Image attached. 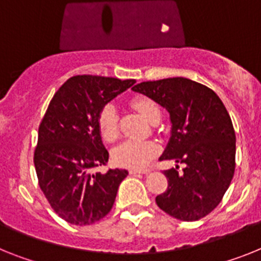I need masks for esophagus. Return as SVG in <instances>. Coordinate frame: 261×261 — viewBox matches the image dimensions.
I'll use <instances>...</instances> for the list:
<instances>
[{
    "label": "esophagus",
    "mask_w": 261,
    "mask_h": 261,
    "mask_svg": "<svg viewBox=\"0 0 261 261\" xmlns=\"http://www.w3.org/2000/svg\"><path fill=\"white\" fill-rule=\"evenodd\" d=\"M130 174L131 175H137V174L147 175V174H150V170H130Z\"/></svg>",
    "instance_id": "1"
}]
</instances>
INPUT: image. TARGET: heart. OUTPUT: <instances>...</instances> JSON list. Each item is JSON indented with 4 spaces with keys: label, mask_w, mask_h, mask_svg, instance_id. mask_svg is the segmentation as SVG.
<instances>
[{
    "label": "heart",
    "mask_w": 261,
    "mask_h": 261,
    "mask_svg": "<svg viewBox=\"0 0 261 261\" xmlns=\"http://www.w3.org/2000/svg\"><path fill=\"white\" fill-rule=\"evenodd\" d=\"M131 106L146 120L150 122L155 114H159V109L151 99L146 97H135L131 100ZM98 128L106 142H113L118 138V119L115 107L111 103L100 109L98 114ZM158 146L154 142L147 141H128L122 142L113 150V161L122 167L143 168L146 167L152 158L156 155Z\"/></svg>",
    "instance_id": "b5f03b06"
}]
</instances>
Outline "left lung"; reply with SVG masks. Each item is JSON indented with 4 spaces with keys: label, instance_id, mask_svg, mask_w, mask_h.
<instances>
[{
    "label": "left lung",
    "instance_id": "8db88e82",
    "mask_svg": "<svg viewBox=\"0 0 261 261\" xmlns=\"http://www.w3.org/2000/svg\"><path fill=\"white\" fill-rule=\"evenodd\" d=\"M133 91L143 94L170 114L171 135L161 161L185 163L164 171L167 190L156 204L183 222L204 218L218 207L235 172L236 137L228 111L211 89L187 78L142 82Z\"/></svg>",
    "mask_w": 261,
    "mask_h": 261
}]
</instances>
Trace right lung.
<instances>
[{"label": "right lung", "instance_id": "right-lung-1", "mask_svg": "<svg viewBox=\"0 0 261 261\" xmlns=\"http://www.w3.org/2000/svg\"><path fill=\"white\" fill-rule=\"evenodd\" d=\"M135 80L76 75L58 89L38 128L34 166L51 208L70 224L89 225L111 211L127 170L93 172L106 164L98 114Z\"/></svg>", "mask_w": 261, "mask_h": 261}]
</instances>
